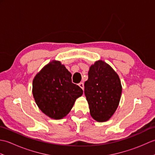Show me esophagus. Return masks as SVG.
Masks as SVG:
<instances>
[{
  "label": "esophagus",
  "mask_w": 155,
  "mask_h": 155,
  "mask_svg": "<svg viewBox=\"0 0 155 155\" xmlns=\"http://www.w3.org/2000/svg\"><path fill=\"white\" fill-rule=\"evenodd\" d=\"M78 86H79L82 89L84 90V83H80L79 84H78Z\"/></svg>",
  "instance_id": "esophagus-1"
}]
</instances>
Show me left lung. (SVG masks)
<instances>
[{
    "mask_svg": "<svg viewBox=\"0 0 155 155\" xmlns=\"http://www.w3.org/2000/svg\"><path fill=\"white\" fill-rule=\"evenodd\" d=\"M84 83V94L90 114L98 122L108 120L119 104L122 93L120 78L109 65L97 61L90 67Z\"/></svg>",
    "mask_w": 155,
    "mask_h": 155,
    "instance_id": "left-lung-1",
    "label": "left lung"
}]
</instances>
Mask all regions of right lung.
I'll use <instances>...</instances> for the list:
<instances>
[{
	"label": "right lung",
	"mask_w": 155,
	"mask_h": 155,
	"mask_svg": "<svg viewBox=\"0 0 155 155\" xmlns=\"http://www.w3.org/2000/svg\"><path fill=\"white\" fill-rule=\"evenodd\" d=\"M72 74L59 61L49 63L36 75L32 83V94L39 108L54 119L68 114L82 88L72 83Z\"/></svg>",
	"instance_id": "1"
}]
</instances>
